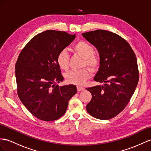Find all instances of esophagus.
I'll use <instances>...</instances> for the list:
<instances>
[{
  "mask_svg": "<svg viewBox=\"0 0 151 151\" xmlns=\"http://www.w3.org/2000/svg\"><path fill=\"white\" fill-rule=\"evenodd\" d=\"M84 89H85V88L83 87L77 86V90H78V91H83Z\"/></svg>",
  "mask_w": 151,
  "mask_h": 151,
  "instance_id": "1",
  "label": "esophagus"
}]
</instances>
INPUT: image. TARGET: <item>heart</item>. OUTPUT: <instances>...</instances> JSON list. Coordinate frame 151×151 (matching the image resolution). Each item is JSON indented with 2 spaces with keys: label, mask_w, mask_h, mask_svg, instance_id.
Wrapping results in <instances>:
<instances>
[{
  "label": "heart",
  "mask_w": 151,
  "mask_h": 151,
  "mask_svg": "<svg viewBox=\"0 0 151 151\" xmlns=\"http://www.w3.org/2000/svg\"><path fill=\"white\" fill-rule=\"evenodd\" d=\"M76 54L84 59L83 65H87L92 70H96L100 64V57L94 53V47L86 41H81L77 42L73 47ZM69 55L65 50H62L58 53L57 62L59 68L64 70L69 68ZM90 71L88 69H83L78 71H71L65 75L67 82L71 84L82 85L90 78Z\"/></svg>",
  "instance_id": "obj_1"
}]
</instances>
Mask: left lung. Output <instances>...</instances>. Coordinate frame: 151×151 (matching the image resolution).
I'll return each mask as SVG.
<instances>
[{"label":"left lung","mask_w":151,"mask_h":151,"mask_svg":"<svg viewBox=\"0 0 151 151\" xmlns=\"http://www.w3.org/2000/svg\"><path fill=\"white\" fill-rule=\"evenodd\" d=\"M82 36L98 50L100 65L94 80L104 83L86 88L92 94L87 111L96 119H110L125 109L137 86L136 55L128 42L117 34L96 30Z\"/></svg>","instance_id":"left-lung-1"}]
</instances>
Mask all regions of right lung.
<instances>
[{"label": "right lung", "mask_w": 151, "mask_h": 151, "mask_svg": "<svg viewBox=\"0 0 151 151\" xmlns=\"http://www.w3.org/2000/svg\"><path fill=\"white\" fill-rule=\"evenodd\" d=\"M76 35L48 30L37 34L23 48L15 65L17 93L34 117L44 121L61 117L68 101L76 92L75 85L59 87L64 77L57 62V54Z\"/></svg>", "instance_id": "obj_1"}]
</instances>
